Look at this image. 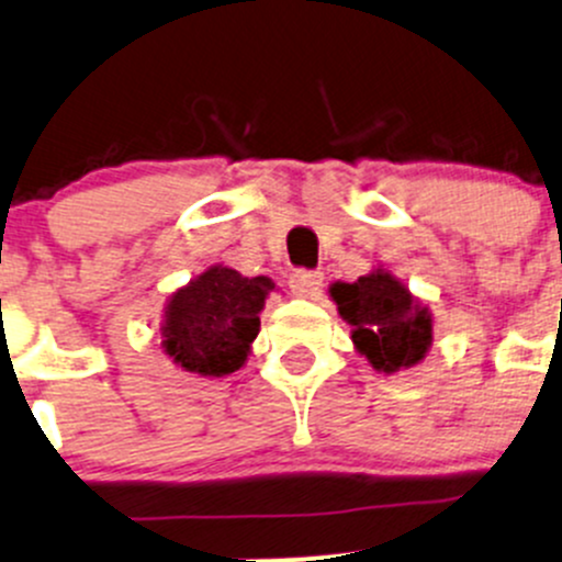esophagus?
Wrapping results in <instances>:
<instances>
[{"label": "esophagus", "instance_id": "esophagus-1", "mask_svg": "<svg viewBox=\"0 0 562 562\" xmlns=\"http://www.w3.org/2000/svg\"><path fill=\"white\" fill-rule=\"evenodd\" d=\"M289 286H292V292L297 294V297L314 300L319 297L324 286V276L319 270H297V273L292 276V281H289Z\"/></svg>", "mask_w": 562, "mask_h": 562}]
</instances>
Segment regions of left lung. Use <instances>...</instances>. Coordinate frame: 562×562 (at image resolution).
Returning <instances> with one entry per match:
<instances>
[{"label": "left lung", "instance_id": "8db88e82", "mask_svg": "<svg viewBox=\"0 0 562 562\" xmlns=\"http://www.w3.org/2000/svg\"><path fill=\"white\" fill-rule=\"evenodd\" d=\"M329 300L351 324V344L375 373L419 366L432 346V314L392 270L373 268L357 281L329 283Z\"/></svg>", "mask_w": 562, "mask_h": 562}]
</instances>
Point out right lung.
<instances>
[{"label":"right lung","mask_w":562,"mask_h":562,"mask_svg":"<svg viewBox=\"0 0 562 562\" xmlns=\"http://www.w3.org/2000/svg\"><path fill=\"white\" fill-rule=\"evenodd\" d=\"M276 283L268 276L211 265L176 289L161 316V351L200 379H222L246 366L259 333V314Z\"/></svg>","instance_id":"right-lung-1"}]
</instances>
